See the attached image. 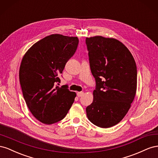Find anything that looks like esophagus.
I'll return each mask as SVG.
<instances>
[{
  "instance_id": "1",
  "label": "esophagus",
  "mask_w": 158,
  "mask_h": 158,
  "mask_svg": "<svg viewBox=\"0 0 158 158\" xmlns=\"http://www.w3.org/2000/svg\"><path fill=\"white\" fill-rule=\"evenodd\" d=\"M84 94V92H77V96L78 97H82Z\"/></svg>"
}]
</instances>
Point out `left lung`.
Segmentation results:
<instances>
[{
    "mask_svg": "<svg viewBox=\"0 0 158 158\" xmlns=\"http://www.w3.org/2000/svg\"><path fill=\"white\" fill-rule=\"evenodd\" d=\"M90 69L96 82L88 118L101 128L116 125L125 117L135 99L137 69L131 52L111 37L94 36L85 40Z\"/></svg>",
    "mask_w": 158,
    "mask_h": 158,
    "instance_id": "left-lung-1",
    "label": "left lung"
}]
</instances>
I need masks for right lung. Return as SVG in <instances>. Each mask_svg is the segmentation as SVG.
Instances as JSON below:
<instances>
[{
    "label": "right lung",
    "instance_id": "right-lung-1",
    "mask_svg": "<svg viewBox=\"0 0 158 158\" xmlns=\"http://www.w3.org/2000/svg\"><path fill=\"white\" fill-rule=\"evenodd\" d=\"M77 37L52 34L33 44L23 55L19 79L30 112L42 123L61 121L74 103L76 94L55 87L59 75L77 49Z\"/></svg>",
    "mask_w": 158,
    "mask_h": 158
}]
</instances>
